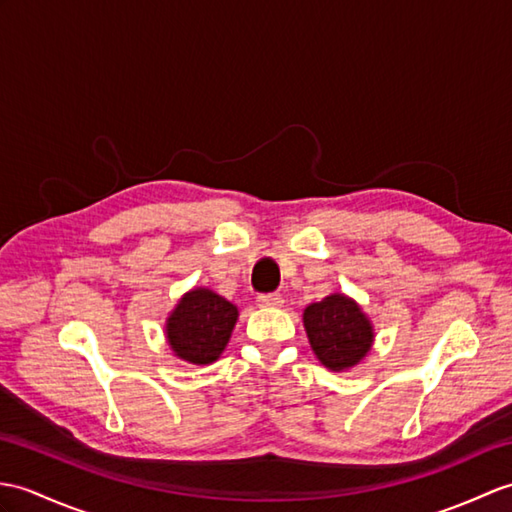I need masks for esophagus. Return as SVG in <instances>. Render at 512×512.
Masks as SVG:
<instances>
[{"label":"esophagus","instance_id":"34e87169","mask_svg":"<svg viewBox=\"0 0 512 512\" xmlns=\"http://www.w3.org/2000/svg\"><path fill=\"white\" fill-rule=\"evenodd\" d=\"M257 305H261V307H281L283 305V296L277 294V292L259 294L257 296Z\"/></svg>","mask_w":512,"mask_h":512}]
</instances>
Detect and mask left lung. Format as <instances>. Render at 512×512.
<instances>
[{
  "mask_svg": "<svg viewBox=\"0 0 512 512\" xmlns=\"http://www.w3.org/2000/svg\"><path fill=\"white\" fill-rule=\"evenodd\" d=\"M303 325L316 358L331 371L351 368L371 351L373 327L360 305L344 294L307 305Z\"/></svg>",
  "mask_w": 512,
  "mask_h": 512,
  "instance_id": "obj_1",
  "label": "left lung"
}]
</instances>
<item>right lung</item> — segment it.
<instances>
[{
    "label": "right lung",
    "mask_w": 512,
    "mask_h": 512,
    "mask_svg": "<svg viewBox=\"0 0 512 512\" xmlns=\"http://www.w3.org/2000/svg\"><path fill=\"white\" fill-rule=\"evenodd\" d=\"M237 307L211 290H192L168 318V342L181 360L209 364L227 347Z\"/></svg>",
    "instance_id": "add662e5"
}]
</instances>
